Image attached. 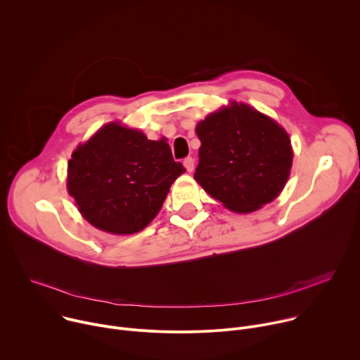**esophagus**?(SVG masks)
I'll list each match as a JSON object with an SVG mask.
<instances>
[{"instance_id":"1","label":"esophagus","mask_w":360,"mask_h":360,"mask_svg":"<svg viewBox=\"0 0 360 360\" xmlns=\"http://www.w3.org/2000/svg\"><path fill=\"white\" fill-rule=\"evenodd\" d=\"M184 167L186 168L188 172H192V171L195 169V160H193L192 157H186V158L184 160Z\"/></svg>"}]
</instances>
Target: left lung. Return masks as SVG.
<instances>
[{"mask_svg": "<svg viewBox=\"0 0 360 360\" xmlns=\"http://www.w3.org/2000/svg\"><path fill=\"white\" fill-rule=\"evenodd\" d=\"M200 141L193 178L238 214L262 208L283 189L293 152L286 131L249 105L208 115L196 127Z\"/></svg>", "mask_w": 360, "mask_h": 360, "instance_id": "8db88e82", "label": "left lung"}]
</instances>
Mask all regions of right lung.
Wrapping results in <instances>:
<instances>
[{
  "instance_id": "obj_1",
  "label": "right lung",
  "mask_w": 360,
  "mask_h": 360,
  "mask_svg": "<svg viewBox=\"0 0 360 360\" xmlns=\"http://www.w3.org/2000/svg\"><path fill=\"white\" fill-rule=\"evenodd\" d=\"M185 172L165 139L150 141L120 124L102 127L68 162V192L95 228L128 235L158 215L174 181Z\"/></svg>"
}]
</instances>
